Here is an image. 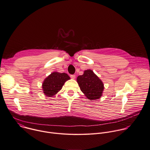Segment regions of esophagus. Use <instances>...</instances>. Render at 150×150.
I'll use <instances>...</instances> for the list:
<instances>
[{"instance_id":"34e87169","label":"esophagus","mask_w":150,"mask_h":150,"mask_svg":"<svg viewBox=\"0 0 150 150\" xmlns=\"http://www.w3.org/2000/svg\"><path fill=\"white\" fill-rule=\"evenodd\" d=\"M70 77L72 78V79H75L76 78V76L75 75H70Z\"/></svg>"}]
</instances>
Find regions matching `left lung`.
<instances>
[{
	"label": "left lung",
	"instance_id": "obj_1",
	"mask_svg": "<svg viewBox=\"0 0 150 150\" xmlns=\"http://www.w3.org/2000/svg\"><path fill=\"white\" fill-rule=\"evenodd\" d=\"M77 82L81 91L89 99L93 100L102 96L104 89L103 82L92 70H86L82 75L78 76Z\"/></svg>",
	"mask_w": 150,
	"mask_h": 150
}]
</instances>
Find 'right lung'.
Masks as SVG:
<instances>
[{"mask_svg": "<svg viewBox=\"0 0 150 150\" xmlns=\"http://www.w3.org/2000/svg\"><path fill=\"white\" fill-rule=\"evenodd\" d=\"M69 79L70 77L65 73L53 72L42 83L44 93L47 96H53L62 89L64 83Z\"/></svg>", "mask_w": 150, "mask_h": 150, "instance_id": "1", "label": "right lung"}]
</instances>
